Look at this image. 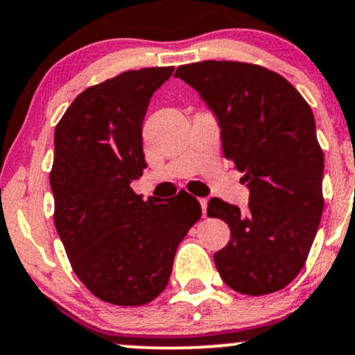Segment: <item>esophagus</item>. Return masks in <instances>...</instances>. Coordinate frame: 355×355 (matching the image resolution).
Instances as JSON below:
<instances>
[{
	"instance_id": "34e87169",
	"label": "esophagus",
	"mask_w": 355,
	"mask_h": 355,
	"mask_svg": "<svg viewBox=\"0 0 355 355\" xmlns=\"http://www.w3.org/2000/svg\"><path fill=\"white\" fill-rule=\"evenodd\" d=\"M199 202H201V207H202V216L206 218V216H207V199L201 198V199H199Z\"/></svg>"
}]
</instances>
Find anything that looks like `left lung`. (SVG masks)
Here are the masks:
<instances>
[{"label":"left lung","mask_w":355,"mask_h":355,"mask_svg":"<svg viewBox=\"0 0 355 355\" xmlns=\"http://www.w3.org/2000/svg\"><path fill=\"white\" fill-rule=\"evenodd\" d=\"M174 76L214 114L224 154L251 189L244 212L218 198L207 204V216L231 229L216 268L237 293H276L301 272L324 211L312 110L281 74L248 62H193Z\"/></svg>","instance_id":"1"}]
</instances>
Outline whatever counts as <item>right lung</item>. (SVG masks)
I'll use <instances>...</instances> for the list:
<instances>
[{"label": "right lung", "instance_id": "right-lung-1", "mask_svg": "<svg viewBox=\"0 0 355 355\" xmlns=\"http://www.w3.org/2000/svg\"><path fill=\"white\" fill-rule=\"evenodd\" d=\"M174 68L126 71L87 87L54 131V224L76 276L96 297L143 306L169 282L178 245L201 218L198 199L143 201V123Z\"/></svg>", "mask_w": 355, "mask_h": 355}]
</instances>
